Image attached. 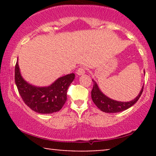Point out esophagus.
Returning <instances> with one entry per match:
<instances>
[{"instance_id": "esophagus-1", "label": "esophagus", "mask_w": 156, "mask_h": 156, "mask_svg": "<svg viewBox=\"0 0 156 156\" xmlns=\"http://www.w3.org/2000/svg\"><path fill=\"white\" fill-rule=\"evenodd\" d=\"M76 73L78 75V76H81V75H83L85 73V68L80 67L77 69Z\"/></svg>"}]
</instances>
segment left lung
Listing matches in <instances>:
<instances>
[{"label": "left lung", "instance_id": "8db88e82", "mask_svg": "<svg viewBox=\"0 0 156 156\" xmlns=\"http://www.w3.org/2000/svg\"><path fill=\"white\" fill-rule=\"evenodd\" d=\"M92 81L94 83L92 90L91 92L92 101L98 108L101 109L102 112L105 113H117L129 108L138 101V100L139 99L141 94H142L143 89H144V86H143L139 95L133 101L129 102H120L110 99L105 94H103L98 88L96 82L93 80Z\"/></svg>", "mask_w": 156, "mask_h": 156}]
</instances>
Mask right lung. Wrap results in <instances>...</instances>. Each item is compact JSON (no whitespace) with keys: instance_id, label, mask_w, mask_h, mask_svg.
<instances>
[{"instance_id":"1","label":"right lung","mask_w":156,"mask_h":156,"mask_svg":"<svg viewBox=\"0 0 156 156\" xmlns=\"http://www.w3.org/2000/svg\"><path fill=\"white\" fill-rule=\"evenodd\" d=\"M75 78L74 73L61 77L48 87H37L25 81L15 64V80L24 103L39 114H52L62 109L67 101V92Z\"/></svg>"}]
</instances>
